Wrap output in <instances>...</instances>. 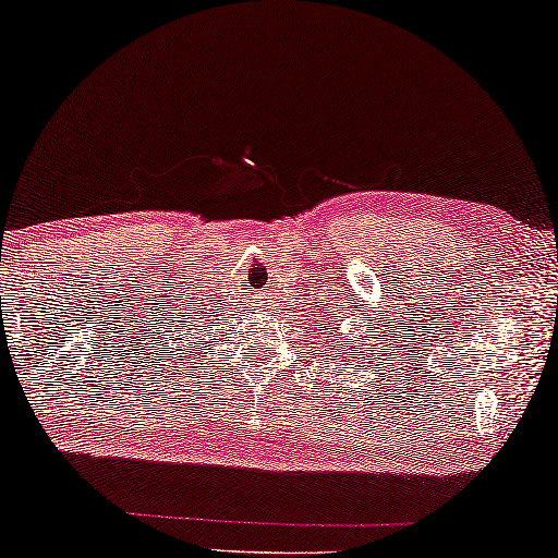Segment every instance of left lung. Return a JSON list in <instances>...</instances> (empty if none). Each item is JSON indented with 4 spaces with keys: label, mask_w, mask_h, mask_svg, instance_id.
I'll return each instance as SVG.
<instances>
[{
    "label": "left lung",
    "mask_w": 558,
    "mask_h": 558,
    "mask_svg": "<svg viewBox=\"0 0 558 558\" xmlns=\"http://www.w3.org/2000/svg\"><path fill=\"white\" fill-rule=\"evenodd\" d=\"M338 307H340V310H348V307H342V304H338ZM361 307H363V304H361ZM353 310L357 312V304H355V302H353ZM348 312H350V310H348ZM335 323H338V319H330V323H327V332H325V338H327L325 342H327V345H330V348L335 345V330H338V327H332ZM340 323H342V319H340ZM319 345H323V340H319Z\"/></svg>",
    "instance_id": "1"
}]
</instances>
